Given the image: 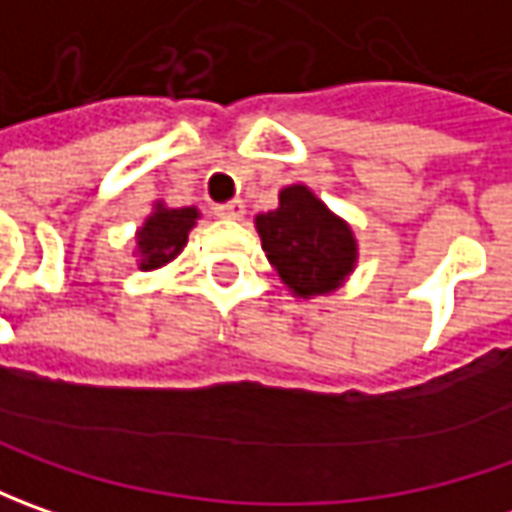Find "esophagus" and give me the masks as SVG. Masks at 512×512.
Here are the masks:
<instances>
[{"mask_svg": "<svg viewBox=\"0 0 512 512\" xmlns=\"http://www.w3.org/2000/svg\"><path fill=\"white\" fill-rule=\"evenodd\" d=\"M213 213H216L219 219H242V216H245V202H242V199H230L225 205L213 207Z\"/></svg>", "mask_w": 512, "mask_h": 512, "instance_id": "obj_1", "label": "esophagus"}]
</instances>
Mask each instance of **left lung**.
Returning <instances> with one entry per match:
<instances>
[{"mask_svg":"<svg viewBox=\"0 0 512 512\" xmlns=\"http://www.w3.org/2000/svg\"><path fill=\"white\" fill-rule=\"evenodd\" d=\"M256 230L267 262L299 299L333 293L359 259L350 225L305 185L285 187L279 207L256 216Z\"/></svg>","mask_w":512,"mask_h":512,"instance_id":"left-lung-1","label":"left lung"}]
</instances>
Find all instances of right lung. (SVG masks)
Instances as JSON below:
<instances>
[{
  "mask_svg": "<svg viewBox=\"0 0 512 512\" xmlns=\"http://www.w3.org/2000/svg\"><path fill=\"white\" fill-rule=\"evenodd\" d=\"M196 219V207H165V202H156L145 225L136 230L139 270H159L173 262L187 245V233L193 230Z\"/></svg>",
  "mask_w": 512,
  "mask_h": 512,
  "instance_id": "1",
  "label": "right lung"
}]
</instances>
